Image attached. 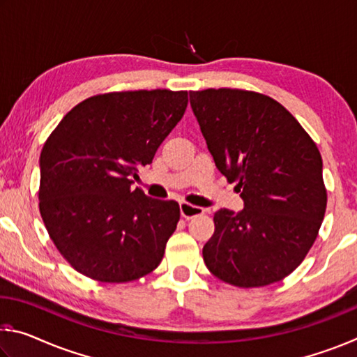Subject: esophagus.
<instances>
[{
    "instance_id": "esophagus-1",
    "label": "esophagus",
    "mask_w": 357,
    "mask_h": 357,
    "mask_svg": "<svg viewBox=\"0 0 357 357\" xmlns=\"http://www.w3.org/2000/svg\"><path fill=\"white\" fill-rule=\"evenodd\" d=\"M179 209H181V215H183L187 220L193 219V217H197V215H202L204 213L203 208L195 206V204H190V203H185V202L179 204Z\"/></svg>"
}]
</instances>
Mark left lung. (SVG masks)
<instances>
[{
    "label": "left lung",
    "instance_id": "left-lung-1",
    "mask_svg": "<svg viewBox=\"0 0 357 357\" xmlns=\"http://www.w3.org/2000/svg\"><path fill=\"white\" fill-rule=\"evenodd\" d=\"M190 105L215 167L236 183L244 209L214 214L203 259L239 288L285 279L318 236L328 203L315 142L269 96L219 88L190 91Z\"/></svg>",
    "mask_w": 357,
    "mask_h": 357
}]
</instances>
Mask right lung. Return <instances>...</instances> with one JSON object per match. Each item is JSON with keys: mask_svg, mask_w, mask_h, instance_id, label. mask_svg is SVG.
<instances>
[{"mask_svg": "<svg viewBox=\"0 0 357 357\" xmlns=\"http://www.w3.org/2000/svg\"><path fill=\"white\" fill-rule=\"evenodd\" d=\"M187 91L93 96L61 119L42 148L39 209L53 244L89 279L124 283L160 264L179 204L132 190L185 112Z\"/></svg>", "mask_w": 357, "mask_h": 357, "instance_id": "obj_1", "label": "right lung"}]
</instances>
